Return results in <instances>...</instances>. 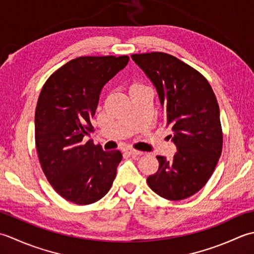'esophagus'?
<instances>
[{
	"label": "esophagus",
	"mask_w": 254,
	"mask_h": 254,
	"mask_svg": "<svg viewBox=\"0 0 254 254\" xmlns=\"http://www.w3.org/2000/svg\"><path fill=\"white\" fill-rule=\"evenodd\" d=\"M126 152L131 157H139V156H141V154H142L141 151H139V150H136V149H127Z\"/></svg>",
	"instance_id": "obj_1"
}]
</instances>
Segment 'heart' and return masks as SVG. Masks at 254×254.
Here are the masks:
<instances>
[{
	"instance_id": "obj_1",
	"label": "heart",
	"mask_w": 254,
	"mask_h": 254,
	"mask_svg": "<svg viewBox=\"0 0 254 254\" xmlns=\"http://www.w3.org/2000/svg\"><path fill=\"white\" fill-rule=\"evenodd\" d=\"M134 84H139V83H133V84H132V85H134Z\"/></svg>"
}]
</instances>
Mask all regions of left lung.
I'll return each mask as SVG.
<instances>
[{
    "mask_svg": "<svg viewBox=\"0 0 254 254\" xmlns=\"http://www.w3.org/2000/svg\"><path fill=\"white\" fill-rule=\"evenodd\" d=\"M158 91L165 123L173 131L178 151L173 160L158 156L159 170L147 179L154 193L182 200L208 182L222 151L219 106L206 77L185 62L165 53L134 54Z\"/></svg>",
    "mask_w": 254,
    "mask_h": 254,
    "instance_id": "obj_1",
    "label": "left lung"
}]
</instances>
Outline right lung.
I'll return each instance as SVG.
<instances>
[{"label": "right lung", "mask_w": 254, "mask_h": 254, "mask_svg": "<svg viewBox=\"0 0 254 254\" xmlns=\"http://www.w3.org/2000/svg\"><path fill=\"white\" fill-rule=\"evenodd\" d=\"M128 56L79 57L51 74L35 113V142L43 172L61 197L76 205L101 199L112 188L120 150L104 151L83 141L108 81L125 68Z\"/></svg>", "instance_id": "1"}]
</instances>
